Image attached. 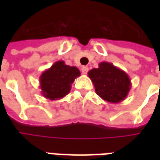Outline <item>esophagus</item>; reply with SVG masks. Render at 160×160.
Instances as JSON below:
<instances>
[{"label": "esophagus", "instance_id": "34e87169", "mask_svg": "<svg viewBox=\"0 0 160 160\" xmlns=\"http://www.w3.org/2000/svg\"><path fill=\"white\" fill-rule=\"evenodd\" d=\"M88 67L87 66H83L82 68H81V73H83V74H87V72H88Z\"/></svg>", "mask_w": 160, "mask_h": 160}]
</instances>
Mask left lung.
<instances>
[{"label": "left lung", "mask_w": 160, "mask_h": 160, "mask_svg": "<svg viewBox=\"0 0 160 160\" xmlns=\"http://www.w3.org/2000/svg\"><path fill=\"white\" fill-rule=\"evenodd\" d=\"M88 76L93 83L96 93L109 103L117 104L123 101L131 88L127 73L111 62H100L98 68L88 72Z\"/></svg>", "instance_id": "8db88e82"}]
</instances>
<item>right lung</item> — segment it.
<instances>
[{"instance_id": "obj_1", "label": "right lung", "mask_w": 160, "mask_h": 160, "mask_svg": "<svg viewBox=\"0 0 160 160\" xmlns=\"http://www.w3.org/2000/svg\"><path fill=\"white\" fill-rule=\"evenodd\" d=\"M80 75L76 67L66 65L57 61L40 75V89L43 97L49 100H58L69 93L71 85Z\"/></svg>"}]
</instances>
